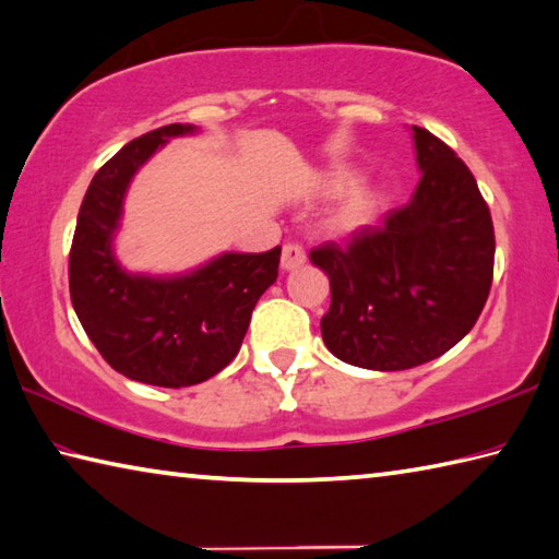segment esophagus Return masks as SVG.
Listing matches in <instances>:
<instances>
[{"instance_id": "esophagus-1", "label": "esophagus", "mask_w": 559, "mask_h": 559, "mask_svg": "<svg viewBox=\"0 0 559 559\" xmlns=\"http://www.w3.org/2000/svg\"><path fill=\"white\" fill-rule=\"evenodd\" d=\"M306 259H308V253L300 245H286L281 253V266H283V271H296L302 266V263H306Z\"/></svg>"}]
</instances>
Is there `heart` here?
<instances>
[{
    "label": "heart",
    "instance_id": "heart-1",
    "mask_svg": "<svg viewBox=\"0 0 559 559\" xmlns=\"http://www.w3.org/2000/svg\"><path fill=\"white\" fill-rule=\"evenodd\" d=\"M354 186H357V178L340 174L328 180V192H332V195H344V192H349ZM373 212H377V200H373L369 192H357V195L349 198L347 205L337 212V225L344 229H357L371 222Z\"/></svg>",
    "mask_w": 559,
    "mask_h": 559
}]
</instances>
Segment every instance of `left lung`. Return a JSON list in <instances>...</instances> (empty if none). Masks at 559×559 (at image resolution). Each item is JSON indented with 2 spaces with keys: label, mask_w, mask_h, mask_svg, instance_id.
Masks as SVG:
<instances>
[{
  "label": "left lung",
  "mask_w": 559,
  "mask_h": 559,
  "mask_svg": "<svg viewBox=\"0 0 559 559\" xmlns=\"http://www.w3.org/2000/svg\"><path fill=\"white\" fill-rule=\"evenodd\" d=\"M420 182L381 227L310 261L330 276L324 347L352 367L403 371L442 357L474 328L493 278V222L472 170L428 129L413 127Z\"/></svg>",
  "instance_id": "1"
}]
</instances>
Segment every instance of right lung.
I'll list each match as a JSON object with an SVG mask.
<instances>
[{
	"label": "right lung",
	"mask_w": 559,
	"mask_h": 559,
	"mask_svg": "<svg viewBox=\"0 0 559 559\" xmlns=\"http://www.w3.org/2000/svg\"><path fill=\"white\" fill-rule=\"evenodd\" d=\"M192 124H168L139 136L97 170L80 205L70 247V300L78 320L111 369L151 385L182 389L207 381L237 357L257 300L278 276L281 247L219 253L180 276L121 269L111 241L131 178Z\"/></svg>",
	"instance_id": "add662e5"
}]
</instances>
